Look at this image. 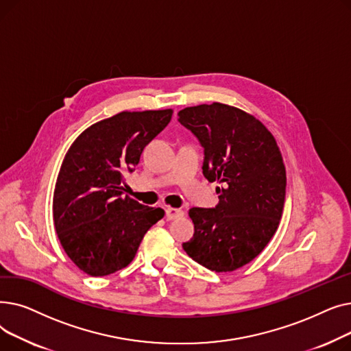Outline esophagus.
Here are the masks:
<instances>
[{
  "mask_svg": "<svg viewBox=\"0 0 351 351\" xmlns=\"http://www.w3.org/2000/svg\"><path fill=\"white\" fill-rule=\"evenodd\" d=\"M165 213H166V219L168 220H173V219H178V217L185 215V212H183L182 209H176V208H166Z\"/></svg>",
  "mask_w": 351,
  "mask_h": 351,
  "instance_id": "obj_1",
  "label": "esophagus"
}]
</instances>
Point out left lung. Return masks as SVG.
<instances>
[{
  "instance_id": "obj_1",
  "label": "left lung",
  "mask_w": 351,
  "mask_h": 351,
  "mask_svg": "<svg viewBox=\"0 0 351 351\" xmlns=\"http://www.w3.org/2000/svg\"><path fill=\"white\" fill-rule=\"evenodd\" d=\"M179 122L205 147L204 175L219 204L192 208L195 233L183 250L209 270L233 271L267 246L280 223L286 169L274 136L245 110L213 102L179 110Z\"/></svg>"
}]
</instances>
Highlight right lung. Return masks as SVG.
<instances>
[{
	"label": "right lung",
	"mask_w": 351,
	"mask_h": 351,
	"mask_svg": "<svg viewBox=\"0 0 351 351\" xmlns=\"http://www.w3.org/2000/svg\"><path fill=\"white\" fill-rule=\"evenodd\" d=\"M173 110H123L86 128L68 149L55 183L52 215L60 242L84 273L99 278L134 261L145 233L165 216L122 196L125 173L171 122Z\"/></svg>",
	"instance_id": "1"
}]
</instances>
